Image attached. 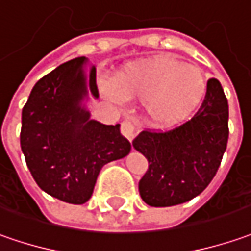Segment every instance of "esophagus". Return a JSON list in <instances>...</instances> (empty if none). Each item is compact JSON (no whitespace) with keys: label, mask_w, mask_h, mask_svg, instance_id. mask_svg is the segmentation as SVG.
Returning <instances> with one entry per match:
<instances>
[{"label":"esophagus","mask_w":251,"mask_h":251,"mask_svg":"<svg viewBox=\"0 0 251 251\" xmlns=\"http://www.w3.org/2000/svg\"><path fill=\"white\" fill-rule=\"evenodd\" d=\"M121 133L124 134L129 142H132L136 133H137L136 125H134L133 122H130V121H124L122 125H121Z\"/></svg>","instance_id":"1"}]
</instances>
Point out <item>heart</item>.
<instances>
[{
  "mask_svg": "<svg viewBox=\"0 0 251 251\" xmlns=\"http://www.w3.org/2000/svg\"><path fill=\"white\" fill-rule=\"evenodd\" d=\"M205 90V79L199 68L169 55L129 64L117 75L115 86L105 87L109 99L144 101L151 122L158 126L185 121L200 107Z\"/></svg>",
  "mask_w": 251,
  "mask_h": 251,
  "instance_id": "obj_1",
  "label": "heart"
}]
</instances>
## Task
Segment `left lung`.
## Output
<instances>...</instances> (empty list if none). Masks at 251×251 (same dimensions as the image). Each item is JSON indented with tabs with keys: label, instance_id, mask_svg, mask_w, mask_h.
Here are the masks:
<instances>
[{
	"label": "left lung",
	"instance_id": "1",
	"mask_svg": "<svg viewBox=\"0 0 251 251\" xmlns=\"http://www.w3.org/2000/svg\"><path fill=\"white\" fill-rule=\"evenodd\" d=\"M228 100L217 79L207 82L195 117L167 132L143 130L133 147L149 161L139 182L143 201L171 207L195 199L215 176L228 144Z\"/></svg>",
	"mask_w": 251,
	"mask_h": 251
}]
</instances>
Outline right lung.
Listing matches in <instances>:
<instances>
[{
    "label": "right lung",
    "mask_w": 251,
    "mask_h": 251,
    "mask_svg": "<svg viewBox=\"0 0 251 251\" xmlns=\"http://www.w3.org/2000/svg\"><path fill=\"white\" fill-rule=\"evenodd\" d=\"M79 56L55 68L34 84L22 109L21 147L41 190L61 201L86 203L101 168L130 151L119 124L90 119L83 101L99 99L96 68Z\"/></svg>",
    "instance_id": "add662e5"
}]
</instances>
